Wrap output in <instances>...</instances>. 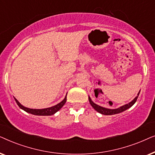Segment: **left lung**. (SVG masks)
<instances>
[{
	"label": "left lung",
	"instance_id": "left-lung-1",
	"mask_svg": "<svg viewBox=\"0 0 155 155\" xmlns=\"http://www.w3.org/2000/svg\"><path fill=\"white\" fill-rule=\"evenodd\" d=\"M140 91H139L138 94H137V96L135 97V98L130 101V102H129L128 104H125L124 106H121V107H120L119 108H117V109H108V108H105V107H101V106L99 105H97V104L93 102L90 96H89V101H90L91 106L94 108V109L96 110V111L97 112H99V113L104 114V115H114V114L121 113V112L126 111V110L132 107V106L136 102L137 99V97H138V95L140 94Z\"/></svg>",
	"mask_w": 155,
	"mask_h": 155
}]
</instances>
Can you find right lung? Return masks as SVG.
Listing matches in <instances>:
<instances>
[{
    "label": "right lung",
    "mask_w": 155,
    "mask_h": 155,
    "mask_svg": "<svg viewBox=\"0 0 155 155\" xmlns=\"http://www.w3.org/2000/svg\"><path fill=\"white\" fill-rule=\"evenodd\" d=\"M66 98H67V94L65 95V98L63 99V101H61L60 103L57 104L56 105L53 106L51 107L45 108V109H29V108L25 107L24 106L21 104L18 101V99H15L14 97L15 100L17 104L19 106V107L22 110H24L25 111L27 112V113L33 114V115L36 116H51L54 115V114H56L57 111H59L61 108L63 107V105L65 104L66 102Z\"/></svg>",
    "instance_id": "1"
}]
</instances>
